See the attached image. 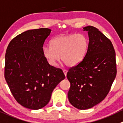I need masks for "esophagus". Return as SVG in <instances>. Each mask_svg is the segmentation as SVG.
<instances>
[{"instance_id": "obj_1", "label": "esophagus", "mask_w": 123, "mask_h": 123, "mask_svg": "<svg viewBox=\"0 0 123 123\" xmlns=\"http://www.w3.org/2000/svg\"><path fill=\"white\" fill-rule=\"evenodd\" d=\"M63 73H64V74H65V77L67 76V71L66 70H63Z\"/></svg>"}]
</instances>
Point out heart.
Instances as JSON below:
<instances>
[{"label": "heart", "instance_id": "obj_1", "mask_svg": "<svg viewBox=\"0 0 123 123\" xmlns=\"http://www.w3.org/2000/svg\"><path fill=\"white\" fill-rule=\"evenodd\" d=\"M51 46L43 47V56L52 66H56L61 59L67 66L79 64L86 54L88 47L87 37L83 34H61L52 40Z\"/></svg>", "mask_w": 123, "mask_h": 123}]
</instances>
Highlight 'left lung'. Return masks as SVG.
Segmentation results:
<instances>
[{"instance_id": "8db88e82", "label": "left lung", "mask_w": 123, "mask_h": 123, "mask_svg": "<svg viewBox=\"0 0 123 123\" xmlns=\"http://www.w3.org/2000/svg\"><path fill=\"white\" fill-rule=\"evenodd\" d=\"M89 43L83 60L67 74L70 82V103L80 110L89 109L106 97L116 77L115 52L111 41L98 29L83 27Z\"/></svg>"}]
</instances>
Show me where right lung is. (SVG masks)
Segmentation results:
<instances>
[{
    "instance_id": "add662e5",
    "label": "right lung",
    "mask_w": 123,
    "mask_h": 123,
    "mask_svg": "<svg viewBox=\"0 0 123 123\" xmlns=\"http://www.w3.org/2000/svg\"><path fill=\"white\" fill-rule=\"evenodd\" d=\"M52 30L31 29L11 41L5 54V78L17 102L38 110L47 105L53 89L65 79L61 69L49 65L42 49Z\"/></svg>"
}]
</instances>
